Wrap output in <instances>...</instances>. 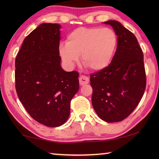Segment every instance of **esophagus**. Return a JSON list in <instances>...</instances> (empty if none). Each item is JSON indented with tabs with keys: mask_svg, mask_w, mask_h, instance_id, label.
Masks as SVG:
<instances>
[{
	"mask_svg": "<svg viewBox=\"0 0 159 159\" xmlns=\"http://www.w3.org/2000/svg\"><path fill=\"white\" fill-rule=\"evenodd\" d=\"M89 83V78L85 76H80L79 78V83L80 85H84Z\"/></svg>",
	"mask_w": 159,
	"mask_h": 159,
	"instance_id": "esophagus-1",
	"label": "esophagus"
}]
</instances>
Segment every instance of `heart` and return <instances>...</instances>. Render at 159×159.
I'll use <instances>...</instances> for the list:
<instances>
[{
	"instance_id": "heart-1",
	"label": "heart",
	"mask_w": 159,
	"mask_h": 159,
	"mask_svg": "<svg viewBox=\"0 0 159 159\" xmlns=\"http://www.w3.org/2000/svg\"><path fill=\"white\" fill-rule=\"evenodd\" d=\"M118 43L117 34L111 29L79 27L72 31L61 43L59 54L66 65L72 68L81 55L86 68L99 71L111 63Z\"/></svg>"
}]
</instances>
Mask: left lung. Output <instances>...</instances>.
Returning <instances> with one entry per match:
<instances>
[{"label": "left lung", "instance_id": "1", "mask_svg": "<svg viewBox=\"0 0 159 159\" xmlns=\"http://www.w3.org/2000/svg\"><path fill=\"white\" fill-rule=\"evenodd\" d=\"M111 25L118 43L109 65L90 74L92 104L102 120L119 122L127 118L140 102L146 88L144 55L134 35L117 21Z\"/></svg>", "mask_w": 159, "mask_h": 159}]
</instances>
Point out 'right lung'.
I'll list each match as a JSON object with an SVG mask.
<instances>
[{"instance_id":"right-lung-1","label":"right lung","mask_w":159,"mask_h":159,"mask_svg":"<svg viewBox=\"0 0 159 159\" xmlns=\"http://www.w3.org/2000/svg\"><path fill=\"white\" fill-rule=\"evenodd\" d=\"M60 25L43 23L31 32L15 59V88L35 120L58 127L69 116L70 103L79 89V74L60 66Z\"/></svg>"}]
</instances>
